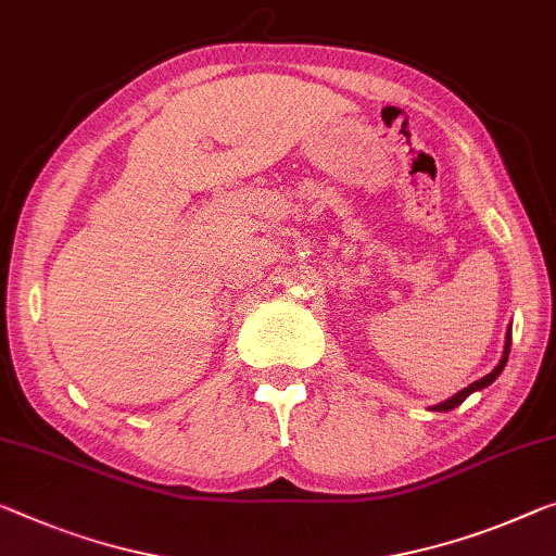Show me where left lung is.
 <instances>
[{
	"mask_svg": "<svg viewBox=\"0 0 556 556\" xmlns=\"http://www.w3.org/2000/svg\"><path fill=\"white\" fill-rule=\"evenodd\" d=\"M509 345H511V326H509V330H507V336H505V353H502V357H500V363H497V367H494V370L490 372V375H484V378H480V380H475L472 386H467L465 390H459V392H455V395L452 397H447L445 403H438V405H432L430 409L432 413H450V409H455V407H459L465 403V400L472 395V392H480V390H484L486 386H492L494 380L500 378V372L505 370V365H507V357H509Z\"/></svg>",
	"mask_w": 556,
	"mask_h": 556,
	"instance_id": "8db88e82",
	"label": "left lung"
}]
</instances>
